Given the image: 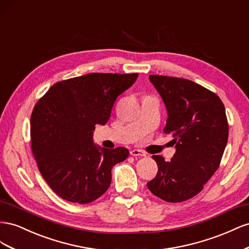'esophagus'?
I'll list each match as a JSON object with an SVG mask.
<instances>
[{"label": "esophagus", "instance_id": "1", "mask_svg": "<svg viewBox=\"0 0 249 249\" xmlns=\"http://www.w3.org/2000/svg\"><path fill=\"white\" fill-rule=\"evenodd\" d=\"M130 155H132V156H146V153L143 152L142 150H139V149H133V150L130 151Z\"/></svg>", "mask_w": 249, "mask_h": 249}]
</instances>
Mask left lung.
I'll list each match as a JSON object with an SVG mask.
<instances>
[{
    "mask_svg": "<svg viewBox=\"0 0 249 249\" xmlns=\"http://www.w3.org/2000/svg\"><path fill=\"white\" fill-rule=\"evenodd\" d=\"M168 112L166 133L173 134L171 160L152 158L159 167L148 189L160 199L181 202L194 197L216 172L229 138L224 105L216 94L182 78L150 75Z\"/></svg>",
    "mask_w": 249,
    "mask_h": 249,
    "instance_id": "1",
    "label": "left lung"
}]
</instances>
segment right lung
Returning a JSON list of instances; mask_svg holds the SVG:
<instances>
[{
  "mask_svg": "<svg viewBox=\"0 0 249 249\" xmlns=\"http://www.w3.org/2000/svg\"><path fill=\"white\" fill-rule=\"evenodd\" d=\"M139 74L91 73L55 83L34 106L32 151L44 179L62 199L85 204L110 186L111 169L128 149L94 144L95 126L105 125L118 96Z\"/></svg>",
  "mask_w": 249,
  "mask_h": 249,
  "instance_id": "right-lung-1",
  "label": "right lung"
}]
</instances>
